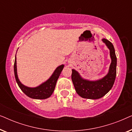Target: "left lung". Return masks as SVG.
<instances>
[{
    "mask_svg": "<svg viewBox=\"0 0 132 132\" xmlns=\"http://www.w3.org/2000/svg\"><path fill=\"white\" fill-rule=\"evenodd\" d=\"M102 41L110 50L112 62L109 73L105 77L97 81L83 79L75 70H72L71 79L76 93L84 98L98 99L109 92L114 84L117 74V57L113 44L109 40L103 38Z\"/></svg>",
    "mask_w": 132,
    "mask_h": 132,
    "instance_id": "1",
    "label": "left lung"
}]
</instances>
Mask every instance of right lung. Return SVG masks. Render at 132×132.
<instances>
[{
	"label": "right lung",
	"mask_w": 132,
	"mask_h": 132,
	"mask_svg": "<svg viewBox=\"0 0 132 132\" xmlns=\"http://www.w3.org/2000/svg\"><path fill=\"white\" fill-rule=\"evenodd\" d=\"M16 56L15 57V61H14V75H15V80L17 82L18 85L20 88L21 91L26 94L27 96L32 98L35 99H46L51 96L52 93H53L55 90L56 84L59 78V75L64 68V65H61L59 66L55 71H54L53 75L48 79L41 84V85L36 88H29L25 86L23 84H21L20 82L19 78H18L17 73V65H16Z\"/></svg>",
	"instance_id": "obj_1"
}]
</instances>
